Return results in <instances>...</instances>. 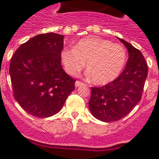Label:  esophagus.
<instances>
[{
  "label": "esophagus",
  "mask_w": 159,
  "mask_h": 159,
  "mask_svg": "<svg viewBox=\"0 0 159 159\" xmlns=\"http://www.w3.org/2000/svg\"><path fill=\"white\" fill-rule=\"evenodd\" d=\"M84 83H82V82H80V81H75V88H78V87H80V86H82V85H84Z\"/></svg>",
  "instance_id": "esophagus-1"
}]
</instances>
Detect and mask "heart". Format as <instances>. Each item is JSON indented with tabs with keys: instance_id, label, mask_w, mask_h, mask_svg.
<instances>
[{
	"instance_id": "b5f03b06",
	"label": "heart",
	"mask_w": 159,
	"mask_h": 159,
	"mask_svg": "<svg viewBox=\"0 0 159 159\" xmlns=\"http://www.w3.org/2000/svg\"><path fill=\"white\" fill-rule=\"evenodd\" d=\"M60 60L67 74L75 76L85 66L92 82L104 85L116 80L124 67L127 54L119 43L97 36L79 40L73 49L64 48Z\"/></svg>"
}]
</instances>
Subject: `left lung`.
I'll list each match as a JSON object with an SVG mask.
<instances>
[{
	"label": "left lung",
	"instance_id": "8db88e82",
	"mask_svg": "<svg viewBox=\"0 0 159 159\" xmlns=\"http://www.w3.org/2000/svg\"><path fill=\"white\" fill-rule=\"evenodd\" d=\"M118 38V37H117ZM129 57L123 72L105 86L92 88L88 105L92 116L102 122H115L127 116L141 100L148 68L139 49L118 38Z\"/></svg>",
	"mask_w": 159,
	"mask_h": 159
}]
</instances>
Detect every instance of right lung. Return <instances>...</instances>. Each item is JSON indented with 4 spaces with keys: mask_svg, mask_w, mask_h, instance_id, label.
I'll list each match as a JSON object with an SVG mask.
<instances>
[{
    "mask_svg": "<svg viewBox=\"0 0 159 159\" xmlns=\"http://www.w3.org/2000/svg\"><path fill=\"white\" fill-rule=\"evenodd\" d=\"M64 35L39 34L21 44L12 57L9 75L14 98L38 118L58 113L75 89V80L63 69Z\"/></svg>",
    "mask_w": 159,
    "mask_h": 159,
    "instance_id": "right-lung-1",
    "label": "right lung"
}]
</instances>
